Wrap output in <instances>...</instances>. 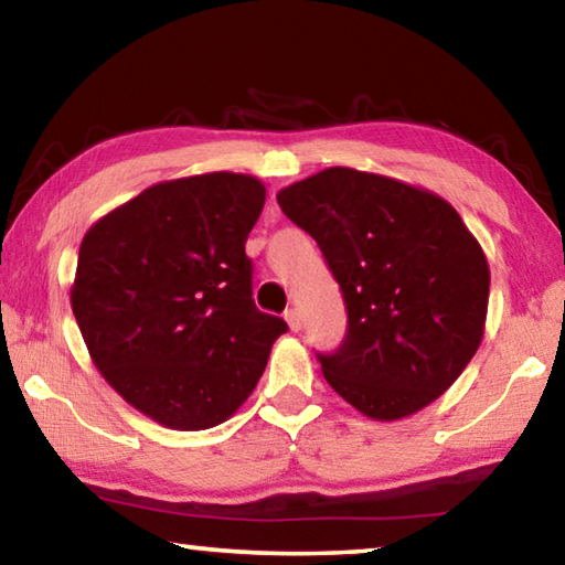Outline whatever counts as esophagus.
<instances>
[{
	"label": "esophagus",
	"instance_id": "obj_1",
	"mask_svg": "<svg viewBox=\"0 0 565 565\" xmlns=\"http://www.w3.org/2000/svg\"><path fill=\"white\" fill-rule=\"evenodd\" d=\"M284 319H286V323H289L291 331H301V313H299V309H296V306H291V309H286Z\"/></svg>",
	"mask_w": 565,
	"mask_h": 565
}]
</instances>
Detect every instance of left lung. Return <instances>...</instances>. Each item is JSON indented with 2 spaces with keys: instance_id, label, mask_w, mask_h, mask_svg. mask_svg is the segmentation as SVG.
Listing matches in <instances>:
<instances>
[{
  "instance_id": "8db88e82",
  "label": "left lung",
  "mask_w": 565,
  "mask_h": 565,
  "mask_svg": "<svg viewBox=\"0 0 565 565\" xmlns=\"http://www.w3.org/2000/svg\"><path fill=\"white\" fill-rule=\"evenodd\" d=\"M281 212L317 238L349 323L323 379L376 420L431 404L483 339L489 262L456 209L426 189L347 167L281 189Z\"/></svg>"
}]
</instances>
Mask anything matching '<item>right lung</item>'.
Masks as SVG:
<instances>
[{
	"instance_id": "obj_1",
	"label": "right lung",
	"mask_w": 565,
	"mask_h": 565,
	"mask_svg": "<svg viewBox=\"0 0 565 565\" xmlns=\"http://www.w3.org/2000/svg\"><path fill=\"white\" fill-rule=\"evenodd\" d=\"M259 179L161 181L82 238L72 311L117 394L179 431L218 426L259 384L286 321L256 309L244 244Z\"/></svg>"
}]
</instances>
